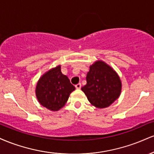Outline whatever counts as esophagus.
<instances>
[{
  "label": "esophagus",
  "instance_id": "34e87169",
  "mask_svg": "<svg viewBox=\"0 0 154 154\" xmlns=\"http://www.w3.org/2000/svg\"><path fill=\"white\" fill-rule=\"evenodd\" d=\"M75 88H77V89H80V88H81V84H80V83H78V84L76 85Z\"/></svg>",
  "mask_w": 154,
  "mask_h": 154
}]
</instances>
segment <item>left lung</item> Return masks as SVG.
I'll list each match as a JSON object with an SVG mask.
<instances>
[{
    "mask_svg": "<svg viewBox=\"0 0 154 154\" xmlns=\"http://www.w3.org/2000/svg\"><path fill=\"white\" fill-rule=\"evenodd\" d=\"M86 81L87 84L81 89L96 108L109 106L119 98L122 89L119 77L103 61H96L91 66Z\"/></svg>",
    "mask_w": 154,
    "mask_h": 154,
    "instance_id": "8db88e82",
    "label": "left lung"
}]
</instances>
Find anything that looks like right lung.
I'll return each mask as SVG.
<instances>
[{"instance_id": "right-lung-1", "label": "right lung", "mask_w": 154, "mask_h": 154, "mask_svg": "<svg viewBox=\"0 0 154 154\" xmlns=\"http://www.w3.org/2000/svg\"><path fill=\"white\" fill-rule=\"evenodd\" d=\"M75 88L61 72V66L52 69L39 79L36 95L42 106L51 111L62 108Z\"/></svg>"}]
</instances>
